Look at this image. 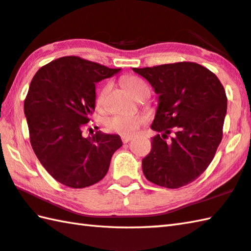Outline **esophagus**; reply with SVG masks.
Listing matches in <instances>:
<instances>
[{"mask_svg": "<svg viewBox=\"0 0 251 251\" xmlns=\"http://www.w3.org/2000/svg\"><path fill=\"white\" fill-rule=\"evenodd\" d=\"M130 140H131V137H128V136H123L122 137L123 144H127V142H129Z\"/></svg>", "mask_w": 251, "mask_h": 251, "instance_id": "1", "label": "esophagus"}]
</instances>
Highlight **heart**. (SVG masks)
I'll use <instances>...</instances> for the list:
<instances>
[{
	"instance_id": "heart-1",
	"label": "heart",
	"mask_w": 251,
	"mask_h": 251,
	"mask_svg": "<svg viewBox=\"0 0 251 251\" xmlns=\"http://www.w3.org/2000/svg\"><path fill=\"white\" fill-rule=\"evenodd\" d=\"M125 87L132 96L138 99L141 96H149V87L138 77L129 76L124 79ZM110 83L103 85L97 93L96 104L99 109H104L107 93L110 91ZM147 123V117L144 115H125L120 114L111 117L106 121V128L110 131L117 132L123 136H132L139 130L142 125Z\"/></svg>"
}]
</instances>
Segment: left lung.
Segmentation results:
<instances>
[{
	"instance_id": "left-lung-1",
	"label": "left lung",
	"mask_w": 251,
	"mask_h": 251,
	"mask_svg": "<svg viewBox=\"0 0 251 251\" xmlns=\"http://www.w3.org/2000/svg\"><path fill=\"white\" fill-rule=\"evenodd\" d=\"M149 81L159 104L142 171L151 183L179 188L207 170L222 140L227 98L219 78L193 62L132 68ZM172 131L175 136L166 141Z\"/></svg>"
}]
</instances>
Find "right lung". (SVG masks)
Masks as SVG:
<instances>
[{
  "mask_svg": "<svg viewBox=\"0 0 251 251\" xmlns=\"http://www.w3.org/2000/svg\"><path fill=\"white\" fill-rule=\"evenodd\" d=\"M120 71L64 56L33 76L24 102L29 138L43 168L61 184L85 188L98 183L122 147L119 135L99 130L88 138L82 136L96 107V83Z\"/></svg>",
  "mask_w": 251,
  "mask_h": 251,
  "instance_id": "add662e5",
  "label": "right lung"
}]
</instances>
